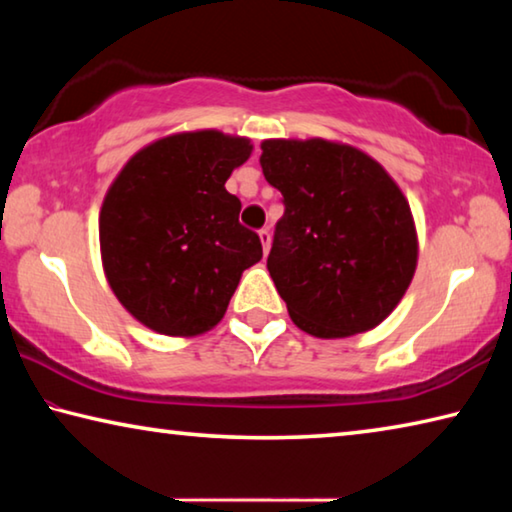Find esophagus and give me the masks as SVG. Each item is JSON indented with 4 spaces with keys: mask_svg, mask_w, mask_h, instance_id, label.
Masks as SVG:
<instances>
[{
    "mask_svg": "<svg viewBox=\"0 0 512 512\" xmlns=\"http://www.w3.org/2000/svg\"><path fill=\"white\" fill-rule=\"evenodd\" d=\"M259 241H262L264 255H268V250H271V230H268V228L259 230Z\"/></svg>",
    "mask_w": 512,
    "mask_h": 512,
    "instance_id": "obj_1",
    "label": "esophagus"
}]
</instances>
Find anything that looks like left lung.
Listing matches in <instances>:
<instances>
[{"label": "left lung", "instance_id": "1", "mask_svg": "<svg viewBox=\"0 0 512 512\" xmlns=\"http://www.w3.org/2000/svg\"><path fill=\"white\" fill-rule=\"evenodd\" d=\"M259 164L287 207L266 266L293 323L318 339L384 323L418 266L411 205L391 173L323 137L264 140Z\"/></svg>", "mask_w": 512, "mask_h": 512}]
</instances>
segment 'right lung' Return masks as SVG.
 <instances>
[{"mask_svg": "<svg viewBox=\"0 0 512 512\" xmlns=\"http://www.w3.org/2000/svg\"><path fill=\"white\" fill-rule=\"evenodd\" d=\"M253 153L248 137L214 128L160 137L128 160L103 196L101 264L128 314L164 336H201L221 323L262 241L239 223L225 189Z\"/></svg>", "mask_w": 512, "mask_h": 512, "instance_id": "right-lung-1", "label": "right lung"}]
</instances>
